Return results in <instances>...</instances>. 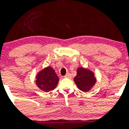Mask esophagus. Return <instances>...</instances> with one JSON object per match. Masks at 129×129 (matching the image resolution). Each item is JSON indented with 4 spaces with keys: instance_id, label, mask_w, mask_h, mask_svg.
Segmentation results:
<instances>
[{
    "instance_id": "esophagus-1",
    "label": "esophagus",
    "mask_w": 129,
    "mask_h": 129,
    "mask_svg": "<svg viewBox=\"0 0 129 129\" xmlns=\"http://www.w3.org/2000/svg\"><path fill=\"white\" fill-rule=\"evenodd\" d=\"M64 77H65V78H70V77H71V74H70V73H67V74H66V75L64 76Z\"/></svg>"
}]
</instances>
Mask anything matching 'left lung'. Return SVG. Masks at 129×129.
Returning <instances> with one entry per match:
<instances>
[{
	"mask_svg": "<svg viewBox=\"0 0 129 129\" xmlns=\"http://www.w3.org/2000/svg\"><path fill=\"white\" fill-rule=\"evenodd\" d=\"M74 81L79 90L83 92H87L93 88L97 79L92 71L83 67H78L77 75L74 77Z\"/></svg>",
	"mask_w": 129,
	"mask_h": 129,
	"instance_id": "8db88e82",
	"label": "left lung"
}]
</instances>
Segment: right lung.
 Here are the masks:
<instances>
[{
    "label": "right lung",
    "mask_w": 129,
    "mask_h": 129,
    "mask_svg": "<svg viewBox=\"0 0 129 129\" xmlns=\"http://www.w3.org/2000/svg\"><path fill=\"white\" fill-rule=\"evenodd\" d=\"M36 78V83L37 87L45 92L54 90L59 81V78L55 70L50 66L39 71Z\"/></svg>",
    "instance_id": "add662e5"
}]
</instances>
